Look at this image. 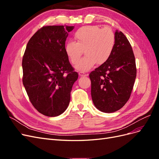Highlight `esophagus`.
Here are the masks:
<instances>
[{"instance_id": "1", "label": "esophagus", "mask_w": 159, "mask_h": 159, "mask_svg": "<svg viewBox=\"0 0 159 159\" xmlns=\"http://www.w3.org/2000/svg\"><path fill=\"white\" fill-rule=\"evenodd\" d=\"M79 75L81 76V77H84V76H87V74H85L84 72L80 71V72H79Z\"/></svg>"}]
</instances>
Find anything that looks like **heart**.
Masks as SVG:
<instances>
[{"label":"heart","mask_w":159,"mask_h":159,"mask_svg":"<svg viewBox=\"0 0 159 159\" xmlns=\"http://www.w3.org/2000/svg\"><path fill=\"white\" fill-rule=\"evenodd\" d=\"M76 42L69 40L64 46L65 53L72 64H75L84 49L86 56L75 66L80 71H87L97 63L102 65L111 56L115 44V34L109 28L85 26L74 34Z\"/></svg>","instance_id":"obj_1"}]
</instances>
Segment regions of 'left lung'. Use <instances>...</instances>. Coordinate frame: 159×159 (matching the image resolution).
<instances>
[{
  "label": "left lung",
  "mask_w": 159,
  "mask_h": 159,
  "mask_svg": "<svg viewBox=\"0 0 159 159\" xmlns=\"http://www.w3.org/2000/svg\"><path fill=\"white\" fill-rule=\"evenodd\" d=\"M115 44L108 61L89 74L95 107L104 113L122 108L130 98L137 75L131 45L122 32H115Z\"/></svg>",
  "instance_id": "obj_1"
}]
</instances>
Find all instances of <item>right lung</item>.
<instances>
[{"label":"right lung","mask_w":159,"mask_h":159,"mask_svg":"<svg viewBox=\"0 0 159 159\" xmlns=\"http://www.w3.org/2000/svg\"><path fill=\"white\" fill-rule=\"evenodd\" d=\"M74 28L43 26L28 41L23 56V85L33 106L48 117L58 116L68 108L78 78L64 50Z\"/></svg>","instance_id":"add662e5"}]
</instances>
